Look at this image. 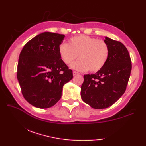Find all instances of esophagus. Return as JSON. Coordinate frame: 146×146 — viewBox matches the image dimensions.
<instances>
[{
	"label": "esophagus",
	"mask_w": 146,
	"mask_h": 146,
	"mask_svg": "<svg viewBox=\"0 0 146 146\" xmlns=\"http://www.w3.org/2000/svg\"><path fill=\"white\" fill-rule=\"evenodd\" d=\"M73 75L75 76V75H78L79 73H78V72H77V71H73Z\"/></svg>",
	"instance_id": "1"
}]
</instances>
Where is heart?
<instances>
[{
    "label": "heart",
    "instance_id": "1",
    "mask_svg": "<svg viewBox=\"0 0 146 146\" xmlns=\"http://www.w3.org/2000/svg\"><path fill=\"white\" fill-rule=\"evenodd\" d=\"M58 53L62 61L70 64L78 58L80 60L71 64L76 70L97 72L106 64L110 49L104 40L97 39L85 35L73 36L69 44L63 42L58 47Z\"/></svg>",
    "mask_w": 146,
    "mask_h": 146
}]
</instances>
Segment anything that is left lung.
I'll return each instance as SVG.
<instances>
[{"mask_svg":"<svg viewBox=\"0 0 146 146\" xmlns=\"http://www.w3.org/2000/svg\"><path fill=\"white\" fill-rule=\"evenodd\" d=\"M110 49L105 66L95 74L85 75L81 87L83 101L95 109H103L113 105L127 88L132 70L127 49L120 41L105 37Z\"/></svg>","mask_w":146,"mask_h":146,"instance_id":"left-lung-1","label":"left lung"}]
</instances>
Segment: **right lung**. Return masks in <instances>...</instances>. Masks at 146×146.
<instances>
[{"label": "right lung", "mask_w": 146, "mask_h": 146, "mask_svg": "<svg viewBox=\"0 0 146 146\" xmlns=\"http://www.w3.org/2000/svg\"><path fill=\"white\" fill-rule=\"evenodd\" d=\"M64 35L44 32L24 45L19 55L17 77L24 98L33 106L47 108L61 97L63 85L73 71L62 61L58 47Z\"/></svg>", "instance_id": "obj_1"}]
</instances>
